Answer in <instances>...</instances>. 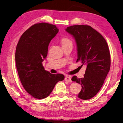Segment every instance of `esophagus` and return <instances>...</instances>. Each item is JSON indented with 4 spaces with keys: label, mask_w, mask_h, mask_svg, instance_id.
Wrapping results in <instances>:
<instances>
[{
    "label": "esophagus",
    "mask_w": 123,
    "mask_h": 123,
    "mask_svg": "<svg viewBox=\"0 0 123 123\" xmlns=\"http://www.w3.org/2000/svg\"><path fill=\"white\" fill-rule=\"evenodd\" d=\"M64 80H65L66 81H67V82H72L71 78H70V76H66L65 78H64Z\"/></svg>",
    "instance_id": "esophagus-1"
}]
</instances>
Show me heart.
<instances>
[{
    "label": "heart",
    "mask_w": 123,
    "mask_h": 123,
    "mask_svg": "<svg viewBox=\"0 0 123 123\" xmlns=\"http://www.w3.org/2000/svg\"><path fill=\"white\" fill-rule=\"evenodd\" d=\"M68 44H72V42L69 38H64L62 40V44L66 45Z\"/></svg>",
    "instance_id": "b5f03b06"
}]
</instances>
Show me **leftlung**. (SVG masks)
I'll return each instance as SVG.
<instances>
[{"instance_id":"obj_1","label":"left lung","mask_w":123,"mask_h":123,"mask_svg":"<svg viewBox=\"0 0 123 123\" xmlns=\"http://www.w3.org/2000/svg\"><path fill=\"white\" fill-rule=\"evenodd\" d=\"M66 31L75 40L78 51L76 62L86 64L84 77L72 79L81 85L78 97L82 100L92 98L103 85L111 66L110 53L106 41L98 32L88 25H75Z\"/></svg>"}]
</instances>
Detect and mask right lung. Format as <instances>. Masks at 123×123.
I'll return each mask as SVG.
<instances>
[{
    "label": "right lung",
    "mask_w": 123,
    "mask_h": 123,
    "mask_svg": "<svg viewBox=\"0 0 123 123\" xmlns=\"http://www.w3.org/2000/svg\"><path fill=\"white\" fill-rule=\"evenodd\" d=\"M59 32L53 24L33 25L20 37L17 45L15 60L20 81L25 91L36 99L49 96L63 74H53L44 69L42 62L47 57L49 43Z\"/></svg>",
    "instance_id": "add662e5"
}]
</instances>
